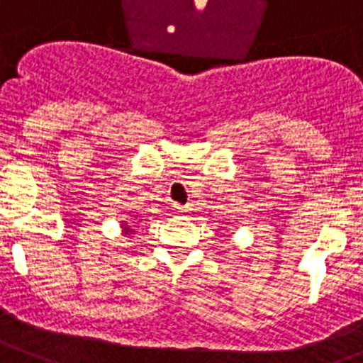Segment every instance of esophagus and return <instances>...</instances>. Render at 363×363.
<instances>
[{
    "label": "esophagus",
    "mask_w": 363,
    "mask_h": 363,
    "mask_svg": "<svg viewBox=\"0 0 363 363\" xmlns=\"http://www.w3.org/2000/svg\"><path fill=\"white\" fill-rule=\"evenodd\" d=\"M190 206H179V205H177L175 206V212H177V214H181V216H188V214H190Z\"/></svg>",
    "instance_id": "34e87169"
}]
</instances>
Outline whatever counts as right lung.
Listing matches in <instances>:
<instances>
[{
	"label": "right lung",
	"mask_w": 363,
	"mask_h": 363,
	"mask_svg": "<svg viewBox=\"0 0 363 363\" xmlns=\"http://www.w3.org/2000/svg\"><path fill=\"white\" fill-rule=\"evenodd\" d=\"M135 227H136V221H133V225H130L129 221H121V234H123V236L135 234Z\"/></svg>",
	"instance_id": "obj_1"
}]
</instances>
